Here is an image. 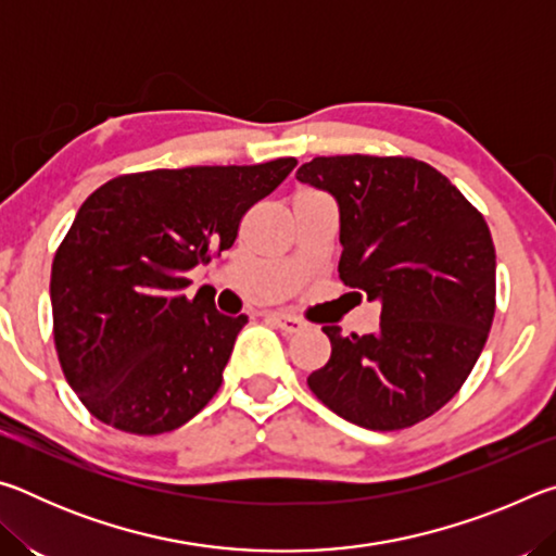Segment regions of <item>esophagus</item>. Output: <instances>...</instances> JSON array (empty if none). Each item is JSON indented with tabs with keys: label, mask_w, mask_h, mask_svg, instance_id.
I'll return each mask as SVG.
<instances>
[{
	"label": "esophagus",
	"mask_w": 556,
	"mask_h": 556,
	"mask_svg": "<svg viewBox=\"0 0 556 556\" xmlns=\"http://www.w3.org/2000/svg\"><path fill=\"white\" fill-rule=\"evenodd\" d=\"M269 318L271 321H275V326L279 328V331H285V333H299V331H304V328L308 326L304 318H296V316H287V314H269Z\"/></svg>",
	"instance_id": "obj_1"
}]
</instances>
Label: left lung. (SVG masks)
I'll list each match as a JSON object with an SVG mask.
<instances>
[{
    "label": "left lung",
    "mask_w": 556,
    "mask_h": 556,
    "mask_svg": "<svg viewBox=\"0 0 556 556\" xmlns=\"http://www.w3.org/2000/svg\"><path fill=\"white\" fill-rule=\"evenodd\" d=\"M341 211L338 275L382 304L380 331L324 326L331 357L308 388L372 431L425 421L460 390L495 316V248L466 195L412 156H316L296 172Z\"/></svg>",
    "instance_id": "1"
}]
</instances>
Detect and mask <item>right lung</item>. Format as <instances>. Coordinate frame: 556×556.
<instances>
[{
    "label": "right lung",
    "instance_id": "add662e5",
    "mask_svg": "<svg viewBox=\"0 0 556 556\" xmlns=\"http://www.w3.org/2000/svg\"><path fill=\"white\" fill-rule=\"evenodd\" d=\"M296 166H188L122 174L92 191L51 267L65 380L102 425L156 437L195 417L223 382L248 316H223L186 271L220 257L240 220Z\"/></svg>",
    "mask_w": 556,
    "mask_h": 556
}]
</instances>
